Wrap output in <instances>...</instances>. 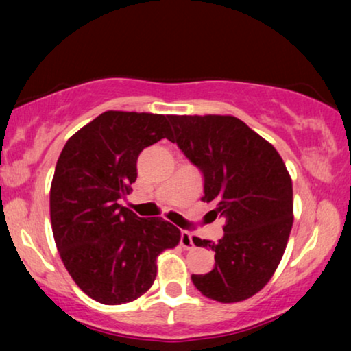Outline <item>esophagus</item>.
Here are the masks:
<instances>
[{"label": "esophagus", "instance_id": "obj_1", "mask_svg": "<svg viewBox=\"0 0 351 351\" xmlns=\"http://www.w3.org/2000/svg\"><path fill=\"white\" fill-rule=\"evenodd\" d=\"M180 244H182V247H185V249H190L191 246H193V239H191V234L189 232H182Z\"/></svg>", "mask_w": 351, "mask_h": 351}]
</instances>
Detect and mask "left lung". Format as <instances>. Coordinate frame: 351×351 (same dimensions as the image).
<instances>
[{
    "label": "left lung",
    "instance_id": "obj_1",
    "mask_svg": "<svg viewBox=\"0 0 351 351\" xmlns=\"http://www.w3.org/2000/svg\"><path fill=\"white\" fill-rule=\"evenodd\" d=\"M185 156L204 176V203L225 219L217 243L193 237L215 252V267L191 281L208 299L234 304L263 289L286 251L294 201L292 180L276 148L230 114H169Z\"/></svg>",
    "mask_w": 351,
    "mask_h": 351
}]
</instances>
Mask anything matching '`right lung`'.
Wrapping results in <instances>:
<instances>
[{"label":"right lung","instance_id":"add662e5","mask_svg":"<svg viewBox=\"0 0 351 351\" xmlns=\"http://www.w3.org/2000/svg\"><path fill=\"white\" fill-rule=\"evenodd\" d=\"M161 138H172L165 114L110 110L75 132L57 160L49 196L56 246L80 289L104 305L145 294L158 256L180 241L176 225L118 203L132 191L141 152Z\"/></svg>","mask_w":351,"mask_h":351}]
</instances>
